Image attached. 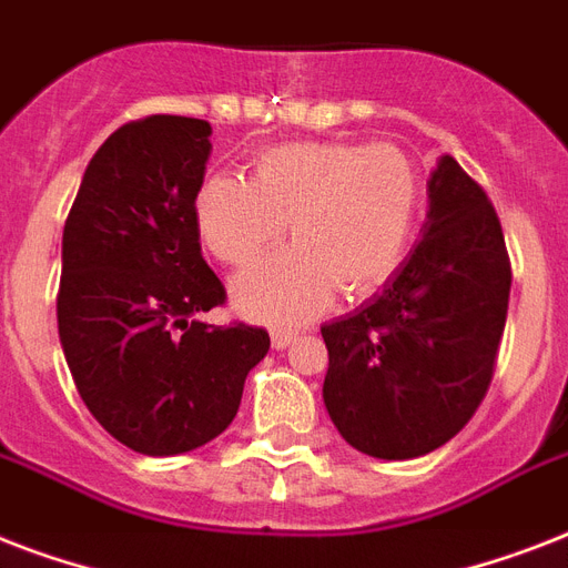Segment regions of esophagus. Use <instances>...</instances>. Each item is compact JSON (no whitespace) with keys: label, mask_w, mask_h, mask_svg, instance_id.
Wrapping results in <instances>:
<instances>
[{"label":"esophagus","mask_w":568,"mask_h":568,"mask_svg":"<svg viewBox=\"0 0 568 568\" xmlns=\"http://www.w3.org/2000/svg\"><path fill=\"white\" fill-rule=\"evenodd\" d=\"M294 333L292 329H274V333H271V342H274V347L276 351H283V347H288L294 342Z\"/></svg>","instance_id":"esophagus-1"}]
</instances>
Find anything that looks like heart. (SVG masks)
<instances>
[{
	"label": "heart",
	"instance_id": "heart-1",
	"mask_svg": "<svg viewBox=\"0 0 568 568\" xmlns=\"http://www.w3.org/2000/svg\"><path fill=\"white\" fill-rule=\"evenodd\" d=\"M422 185L395 144L292 141L253 159V180L214 173L196 189L194 223L223 265L244 267L280 244L294 247L241 274L239 310L271 324L318 315L336 288L365 297L395 274L413 241Z\"/></svg>",
	"mask_w": 568,
	"mask_h": 568
}]
</instances>
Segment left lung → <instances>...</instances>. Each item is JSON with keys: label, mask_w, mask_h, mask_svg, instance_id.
<instances>
[{"label": "left lung", "mask_w": 568, "mask_h": 568, "mask_svg": "<svg viewBox=\"0 0 568 568\" xmlns=\"http://www.w3.org/2000/svg\"><path fill=\"white\" fill-rule=\"evenodd\" d=\"M422 241L359 310L321 327L324 404L356 450L413 459L454 439L493 383L510 256L486 191L442 155Z\"/></svg>", "instance_id": "obj_1"}]
</instances>
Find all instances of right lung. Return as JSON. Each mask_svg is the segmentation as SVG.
Here are the masks:
<instances>
[{"label":"right lung","instance_id":"obj_1","mask_svg":"<svg viewBox=\"0 0 568 568\" xmlns=\"http://www.w3.org/2000/svg\"><path fill=\"white\" fill-rule=\"evenodd\" d=\"M212 126L132 120L97 150L61 241L58 336L91 415L126 448L171 457L239 413L267 329L196 321L226 303L194 223Z\"/></svg>","mask_w":568,"mask_h":568}]
</instances>
